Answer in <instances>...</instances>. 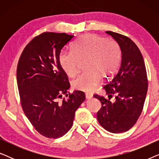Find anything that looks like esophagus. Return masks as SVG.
<instances>
[{"instance_id":"34e87169","label":"esophagus","mask_w":159,"mask_h":159,"mask_svg":"<svg viewBox=\"0 0 159 159\" xmlns=\"http://www.w3.org/2000/svg\"><path fill=\"white\" fill-rule=\"evenodd\" d=\"M93 97V95L90 93H85V98L87 99H90Z\"/></svg>"}]
</instances>
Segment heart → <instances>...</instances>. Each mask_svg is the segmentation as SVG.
I'll return each instance as SVG.
<instances>
[{
	"instance_id": "obj_1",
	"label": "heart",
	"mask_w": 159,
	"mask_h": 159,
	"mask_svg": "<svg viewBox=\"0 0 159 159\" xmlns=\"http://www.w3.org/2000/svg\"><path fill=\"white\" fill-rule=\"evenodd\" d=\"M72 52H61L59 63L64 72L73 77L79 72L81 63L84 61L85 71L72 82L77 90L91 92L103 78L114 75L118 67L121 50L118 43L95 34L82 35L74 43Z\"/></svg>"
}]
</instances>
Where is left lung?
<instances>
[{"mask_svg":"<svg viewBox=\"0 0 159 159\" xmlns=\"http://www.w3.org/2000/svg\"><path fill=\"white\" fill-rule=\"evenodd\" d=\"M106 33L118 43L121 51L119 69L103 88L108 99L94 95L101 101L97 113L100 125L112 133L129 130L137 122L142 113L148 91V77L142 53L135 43L128 37L111 31ZM115 95L114 102L110 97Z\"/></svg>","mask_w":159,"mask_h":159,"instance_id":"obj_1","label":"left lung"}]
</instances>
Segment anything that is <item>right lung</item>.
Segmentation results:
<instances>
[{
    "instance_id": "right-lung-1",
    "label": "right lung",
    "mask_w": 159,
    "mask_h": 159,
    "mask_svg": "<svg viewBox=\"0 0 159 159\" xmlns=\"http://www.w3.org/2000/svg\"><path fill=\"white\" fill-rule=\"evenodd\" d=\"M74 38L66 33L43 32L26 45L17 65L21 107L34 129L45 138L64 135L85 99L82 91L67 94L70 84L58 60L61 51Z\"/></svg>"
}]
</instances>
